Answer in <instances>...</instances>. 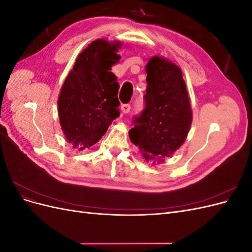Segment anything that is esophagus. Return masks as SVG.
Returning <instances> with one entry per match:
<instances>
[{
  "instance_id": "1",
  "label": "esophagus",
  "mask_w": 252,
  "mask_h": 252,
  "mask_svg": "<svg viewBox=\"0 0 252 252\" xmlns=\"http://www.w3.org/2000/svg\"><path fill=\"white\" fill-rule=\"evenodd\" d=\"M130 108H131V106L129 104H123L121 106V109L123 113H128L129 111H130Z\"/></svg>"
}]
</instances>
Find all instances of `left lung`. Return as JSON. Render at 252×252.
Listing matches in <instances>:
<instances>
[{
    "label": "left lung",
    "instance_id": "left-lung-1",
    "mask_svg": "<svg viewBox=\"0 0 252 252\" xmlns=\"http://www.w3.org/2000/svg\"><path fill=\"white\" fill-rule=\"evenodd\" d=\"M145 108L129 130L131 142L146 161L158 163L170 157L185 142L192 122L188 93L180 67L161 57L146 65Z\"/></svg>",
    "mask_w": 252,
    "mask_h": 252
}]
</instances>
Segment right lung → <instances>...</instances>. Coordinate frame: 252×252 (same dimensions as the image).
Returning <instances> with one entry per match:
<instances>
[{
    "label": "right lung",
    "instance_id": "add662e5",
    "mask_svg": "<svg viewBox=\"0 0 252 252\" xmlns=\"http://www.w3.org/2000/svg\"><path fill=\"white\" fill-rule=\"evenodd\" d=\"M121 42L97 39L78 56L61 88L60 124L73 148H90L120 116V85L111 72L121 56Z\"/></svg>",
    "mask_w": 252,
    "mask_h": 252
}]
</instances>
